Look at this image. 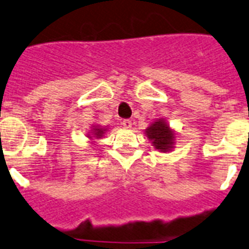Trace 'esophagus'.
<instances>
[{"label": "esophagus", "instance_id": "esophagus-1", "mask_svg": "<svg viewBox=\"0 0 249 249\" xmlns=\"http://www.w3.org/2000/svg\"><path fill=\"white\" fill-rule=\"evenodd\" d=\"M122 124H123V127H124V128H131V127H132V121L131 120H123Z\"/></svg>", "mask_w": 249, "mask_h": 249}]
</instances>
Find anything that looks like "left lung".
<instances>
[{"mask_svg":"<svg viewBox=\"0 0 249 249\" xmlns=\"http://www.w3.org/2000/svg\"><path fill=\"white\" fill-rule=\"evenodd\" d=\"M146 136L152 141L153 147L160 152H168L175 144V133L164 120H157L146 129Z\"/></svg>","mask_w":249,"mask_h":249,"instance_id":"left-lung-1","label":"left lung"}]
</instances>
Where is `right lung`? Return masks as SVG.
I'll list each match as a JSON object with an SVG mask.
<instances>
[{"instance_id": "1", "label": "right lung", "mask_w": 249, "mask_h": 249, "mask_svg": "<svg viewBox=\"0 0 249 249\" xmlns=\"http://www.w3.org/2000/svg\"><path fill=\"white\" fill-rule=\"evenodd\" d=\"M92 131H93V133H92V135L96 136V138H101L103 135H105V132L107 131V129L100 128V127H94V128L92 129Z\"/></svg>"}]
</instances>
